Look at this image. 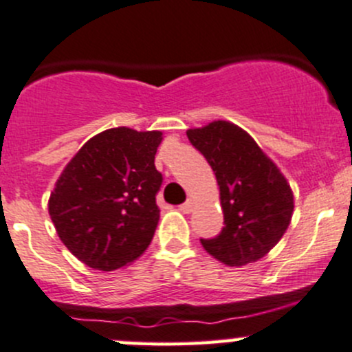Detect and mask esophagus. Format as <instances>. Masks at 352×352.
<instances>
[{
    "label": "esophagus",
    "instance_id": "34e87169",
    "mask_svg": "<svg viewBox=\"0 0 352 352\" xmlns=\"http://www.w3.org/2000/svg\"><path fill=\"white\" fill-rule=\"evenodd\" d=\"M192 206H194V202L189 199V201H186V202H184V204H180L179 209L182 212H186V214H189V212L192 211Z\"/></svg>",
    "mask_w": 352,
    "mask_h": 352
}]
</instances>
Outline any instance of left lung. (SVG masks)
I'll list each match as a JSON object with an SVG mask.
<instances>
[{"instance_id": "1", "label": "left lung", "mask_w": 352, "mask_h": 352, "mask_svg": "<svg viewBox=\"0 0 352 352\" xmlns=\"http://www.w3.org/2000/svg\"><path fill=\"white\" fill-rule=\"evenodd\" d=\"M219 186L225 226L214 239H201L208 254L226 265L264 257L285 235L293 216V192L278 166L242 127L214 120L187 131Z\"/></svg>"}]
</instances>
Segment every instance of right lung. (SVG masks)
Instances as JSON below:
<instances>
[{
	"label": "right lung",
	"instance_id": "add662e5",
	"mask_svg": "<svg viewBox=\"0 0 352 352\" xmlns=\"http://www.w3.org/2000/svg\"><path fill=\"white\" fill-rule=\"evenodd\" d=\"M160 131L113 127L73 156L49 197L61 242L88 267L116 271L148 248L160 219Z\"/></svg>",
	"mask_w": 352,
	"mask_h": 352
}]
</instances>
